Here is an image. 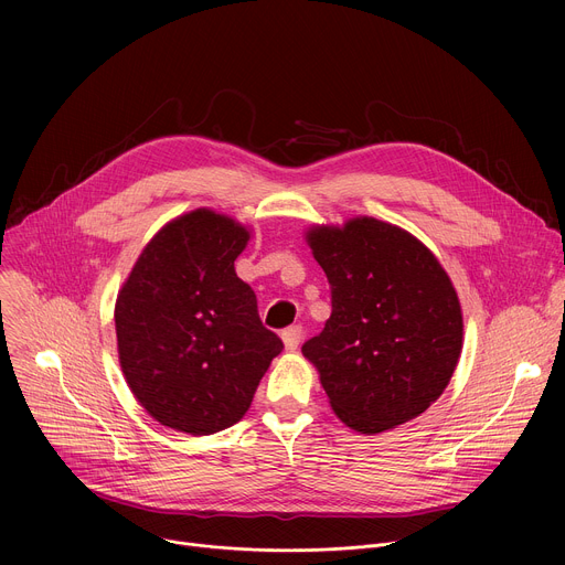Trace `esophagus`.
<instances>
[{"label":"esophagus","instance_id":"esophagus-1","mask_svg":"<svg viewBox=\"0 0 565 565\" xmlns=\"http://www.w3.org/2000/svg\"><path fill=\"white\" fill-rule=\"evenodd\" d=\"M281 340H284L286 351H295L301 340V327H290V329L281 331Z\"/></svg>","mask_w":565,"mask_h":565}]
</instances>
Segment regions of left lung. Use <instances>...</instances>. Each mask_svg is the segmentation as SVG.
<instances>
[{"mask_svg":"<svg viewBox=\"0 0 565 565\" xmlns=\"http://www.w3.org/2000/svg\"><path fill=\"white\" fill-rule=\"evenodd\" d=\"M306 241L329 277L333 312L301 353L335 416L366 436L418 418L462 351L449 275L423 241L373 216L312 225Z\"/></svg>","mask_w":565,"mask_h":565,"instance_id":"8db88e82","label":"left lung"}]
</instances>
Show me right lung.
Wrapping results in <instances>:
<instances>
[{
    "label": "right lung",
    "instance_id": "1",
    "mask_svg": "<svg viewBox=\"0 0 565 565\" xmlns=\"http://www.w3.org/2000/svg\"><path fill=\"white\" fill-rule=\"evenodd\" d=\"M248 241L246 225L192 210L153 234L118 292L120 369L160 425L192 436L232 427L284 349L234 270Z\"/></svg>",
    "mask_w": 565,
    "mask_h": 565
}]
</instances>
